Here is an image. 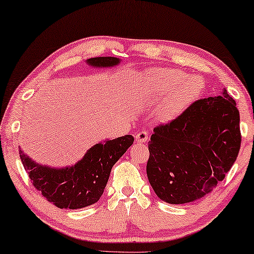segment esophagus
<instances>
[{"label":"esophagus","instance_id":"esophagus-1","mask_svg":"<svg viewBox=\"0 0 254 254\" xmlns=\"http://www.w3.org/2000/svg\"><path fill=\"white\" fill-rule=\"evenodd\" d=\"M148 132L147 131H140L135 136V139L137 143H146L148 140Z\"/></svg>","mask_w":254,"mask_h":254}]
</instances>
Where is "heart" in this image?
<instances>
[{
    "label": "heart",
    "mask_w": 254,
    "mask_h": 254,
    "mask_svg": "<svg viewBox=\"0 0 254 254\" xmlns=\"http://www.w3.org/2000/svg\"><path fill=\"white\" fill-rule=\"evenodd\" d=\"M187 73L180 69H156L145 76L144 97L148 102L161 101L169 95L161 110V117L172 119L188 108L203 89V78L199 75L187 78Z\"/></svg>",
    "instance_id": "obj_1"
}]
</instances>
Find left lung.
<instances>
[{"instance_id":"left-lung-1","label":"left lung","mask_w":254,"mask_h":254,"mask_svg":"<svg viewBox=\"0 0 254 254\" xmlns=\"http://www.w3.org/2000/svg\"><path fill=\"white\" fill-rule=\"evenodd\" d=\"M241 146L240 114L226 89L200 99L178 118L157 126L148 142L146 173L161 200H197L225 178Z\"/></svg>"}]
</instances>
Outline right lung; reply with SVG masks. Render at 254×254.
I'll return each mask as SVG.
<instances>
[{
	"label": "right lung",
	"mask_w": 254,
	"mask_h": 254,
	"mask_svg": "<svg viewBox=\"0 0 254 254\" xmlns=\"http://www.w3.org/2000/svg\"><path fill=\"white\" fill-rule=\"evenodd\" d=\"M117 57H94L86 64L95 68L115 67L120 64ZM134 142L131 135L106 139L93 145L75 164L54 168L33 161L21 148L20 159L41 194L58 208L78 209L97 202L101 198L112 166Z\"/></svg>",
	"instance_id": "obj_1"
}]
</instances>
